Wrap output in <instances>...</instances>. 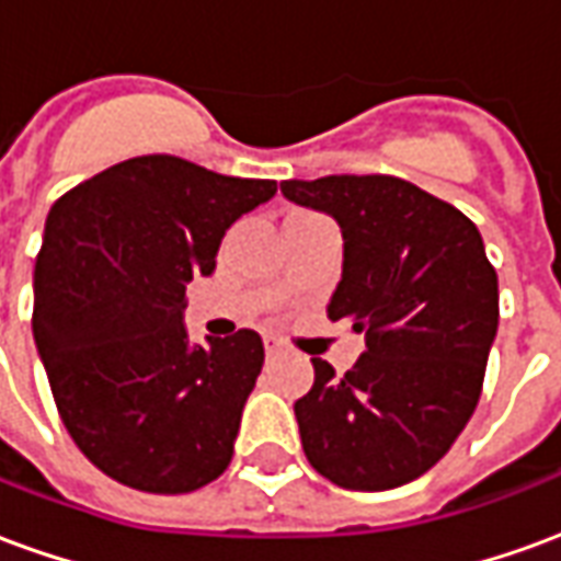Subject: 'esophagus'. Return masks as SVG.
Listing matches in <instances>:
<instances>
[{
  "mask_svg": "<svg viewBox=\"0 0 561 561\" xmlns=\"http://www.w3.org/2000/svg\"><path fill=\"white\" fill-rule=\"evenodd\" d=\"M264 352H267V357H273V354L279 352V342L273 340V336H264Z\"/></svg>",
  "mask_w": 561,
  "mask_h": 561,
  "instance_id": "obj_1",
  "label": "esophagus"
}]
</instances>
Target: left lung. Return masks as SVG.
<instances>
[{
	"label": "left lung",
	"instance_id": "left-lung-1",
	"mask_svg": "<svg viewBox=\"0 0 561 561\" xmlns=\"http://www.w3.org/2000/svg\"><path fill=\"white\" fill-rule=\"evenodd\" d=\"M282 195L336 219L342 279L328 318L366 333L342 378L312 357L316 385L294 402L306 459L345 490L402 486L445 457L481 400L499 330L481 233L457 207L385 173L285 180Z\"/></svg>",
	"mask_w": 561,
	"mask_h": 561
}]
</instances>
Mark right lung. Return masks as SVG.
<instances>
[{
	"instance_id": "right-lung-1",
	"label": "right lung",
	"mask_w": 561,
	"mask_h": 561,
	"mask_svg": "<svg viewBox=\"0 0 561 561\" xmlns=\"http://www.w3.org/2000/svg\"><path fill=\"white\" fill-rule=\"evenodd\" d=\"M273 195V180L140 156L50 209L32 336L68 435L107 478L176 495L228 469L264 342L237 330L195 345L185 285L216 270L225 231Z\"/></svg>"
}]
</instances>
